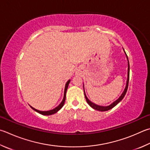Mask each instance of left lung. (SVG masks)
<instances>
[{"mask_svg":"<svg viewBox=\"0 0 150 150\" xmlns=\"http://www.w3.org/2000/svg\"><path fill=\"white\" fill-rule=\"evenodd\" d=\"M125 54H126V56H127V60H128V77H127V84H126V86H125V88L123 92H122V94L121 95V96L119 98L115 100V102H113L112 103H111V105H108V106H102V105H96L95 104V103H92V102L90 101V100L87 98V97L85 94V92H84V96H85V98L87 103H88V104L91 106V108H92L94 110H98V111H108V110H110L111 109H112L113 107H115V106L118 103L120 102L121 100L123 99L124 96H125V94L127 93V89H128V86H129V73H130V66H129V59H128V56L127 55L126 52H125V51L124 50ZM83 88H84V86H83Z\"/></svg>","mask_w":150,"mask_h":150,"instance_id":"8db88e82","label":"left lung"}]
</instances>
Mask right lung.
I'll return each instance as SVG.
<instances>
[{
	"instance_id": "1",
	"label": "right lung",
	"mask_w": 150,
	"mask_h": 150,
	"mask_svg": "<svg viewBox=\"0 0 150 150\" xmlns=\"http://www.w3.org/2000/svg\"><path fill=\"white\" fill-rule=\"evenodd\" d=\"M70 83V80H69L67 81L66 84V86H65V90H64V98L63 100H62V102L59 103V104L57 106L56 108H55L53 110H49V111H39V110H37L36 109H35L34 108L31 107V105H30V107H31L33 110H35V111H37V113H39L40 114H41V115H52V114L56 113V112H58V111L60 110V109L63 107V105H64V103L65 101H66V92H67V87L68 85H69V84Z\"/></svg>"
}]
</instances>
